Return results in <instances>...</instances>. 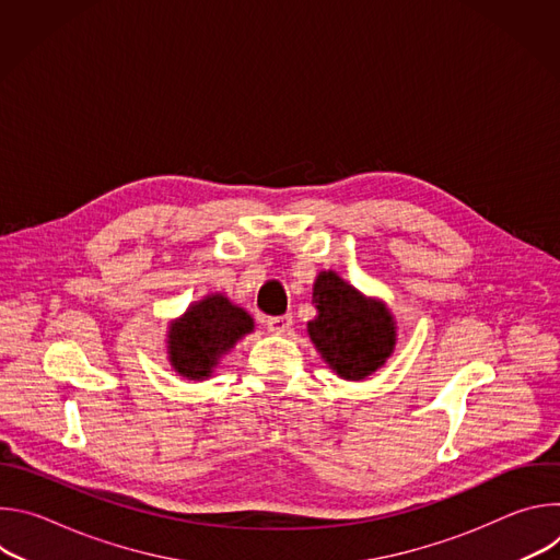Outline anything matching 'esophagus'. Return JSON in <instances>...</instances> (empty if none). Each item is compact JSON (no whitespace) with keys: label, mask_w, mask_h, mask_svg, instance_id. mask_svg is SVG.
Masks as SVG:
<instances>
[{"label":"esophagus","mask_w":560,"mask_h":560,"mask_svg":"<svg viewBox=\"0 0 560 560\" xmlns=\"http://www.w3.org/2000/svg\"><path fill=\"white\" fill-rule=\"evenodd\" d=\"M292 328V316L290 314H279L268 318V330L277 335H285Z\"/></svg>","instance_id":"esophagus-1"}]
</instances>
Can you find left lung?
I'll list each match as a JSON object with an SVG mask.
<instances>
[{"mask_svg":"<svg viewBox=\"0 0 560 560\" xmlns=\"http://www.w3.org/2000/svg\"><path fill=\"white\" fill-rule=\"evenodd\" d=\"M312 301L318 310L307 332L316 350L343 378H365L394 350L396 328L383 303L365 299L335 272L314 281Z\"/></svg>","mask_w":560,"mask_h":560,"instance_id":"left-lung-1","label":"left lung"}]
</instances>
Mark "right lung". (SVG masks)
I'll use <instances>...</instances> for the list:
<instances>
[{"label":"right lung","instance_id":"1","mask_svg":"<svg viewBox=\"0 0 560 560\" xmlns=\"http://www.w3.org/2000/svg\"><path fill=\"white\" fill-rule=\"evenodd\" d=\"M253 318L246 310L232 305L221 294H210L188 307L171 326L168 354L182 376L206 378L212 368L244 335L253 332Z\"/></svg>","mask_w":560,"mask_h":560}]
</instances>
